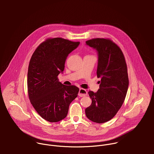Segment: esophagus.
<instances>
[{"label": "esophagus", "instance_id": "34e87169", "mask_svg": "<svg viewBox=\"0 0 154 154\" xmlns=\"http://www.w3.org/2000/svg\"><path fill=\"white\" fill-rule=\"evenodd\" d=\"M88 94V92L86 90L83 89V88H80L79 90V96L80 97H84L85 96H86Z\"/></svg>", "mask_w": 154, "mask_h": 154}]
</instances>
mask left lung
I'll return each instance as SVG.
<instances>
[{
  "mask_svg": "<svg viewBox=\"0 0 154 154\" xmlns=\"http://www.w3.org/2000/svg\"><path fill=\"white\" fill-rule=\"evenodd\" d=\"M86 44L97 52V76L101 80L96 93L88 92L92 103L85 114L93 122L104 123L116 115L124 103L129 83L127 64L122 51L112 40L95 38Z\"/></svg>",
  "mask_w": 154,
  "mask_h": 154,
  "instance_id": "obj_1",
  "label": "left lung"
}]
</instances>
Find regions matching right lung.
<instances>
[{
  "mask_svg": "<svg viewBox=\"0 0 154 154\" xmlns=\"http://www.w3.org/2000/svg\"><path fill=\"white\" fill-rule=\"evenodd\" d=\"M80 42L61 38H49L33 52L29 66L27 88L30 102L42 118L51 122L66 117L70 103L78 95L79 89L58 81L68 55Z\"/></svg>",
  "mask_w": 154,
  "mask_h": 154,
  "instance_id": "right-lung-1",
  "label": "right lung"
}]
</instances>
